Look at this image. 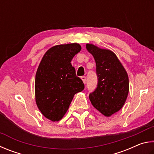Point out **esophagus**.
Masks as SVG:
<instances>
[{"label":"esophagus","mask_w":154,"mask_h":154,"mask_svg":"<svg viewBox=\"0 0 154 154\" xmlns=\"http://www.w3.org/2000/svg\"><path fill=\"white\" fill-rule=\"evenodd\" d=\"M81 79L83 81V82H84V84H85L86 83V81H87V80H86V77L85 76H82L81 77Z\"/></svg>","instance_id":"esophagus-1"}]
</instances>
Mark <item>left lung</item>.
<instances>
[{"mask_svg":"<svg viewBox=\"0 0 154 154\" xmlns=\"http://www.w3.org/2000/svg\"><path fill=\"white\" fill-rule=\"evenodd\" d=\"M86 48L96 63L97 87L89 95L91 103L106 117L119 111L125 105L129 91L128 74L113 51L93 44Z\"/></svg>","mask_w":154,"mask_h":154,"instance_id":"obj_1","label":"left lung"}]
</instances>
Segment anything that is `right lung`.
Wrapping results in <instances>:
<instances>
[{
	"label": "right lung",
	"mask_w": 154,
	"mask_h": 154,
	"mask_svg": "<svg viewBox=\"0 0 154 154\" xmlns=\"http://www.w3.org/2000/svg\"><path fill=\"white\" fill-rule=\"evenodd\" d=\"M81 50L78 43L58 45L43 56L35 78V99L42 114L58 122L66 114L75 93L85 88L71 61Z\"/></svg>",
	"instance_id": "add662e5"
}]
</instances>
